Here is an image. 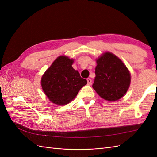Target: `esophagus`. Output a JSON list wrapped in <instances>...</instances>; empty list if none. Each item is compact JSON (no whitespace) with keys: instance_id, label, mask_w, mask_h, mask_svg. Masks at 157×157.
<instances>
[{"instance_id":"obj_1","label":"esophagus","mask_w":157,"mask_h":157,"mask_svg":"<svg viewBox=\"0 0 157 157\" xmlns=\"http://www.w3.org/2000/svg\"><path fill=\"white\" fill-rule=\"evenodd\" d=\"M87 82L88 85H91L92 84V80L90 78H87Z\"/></svg>"}]
</instances>
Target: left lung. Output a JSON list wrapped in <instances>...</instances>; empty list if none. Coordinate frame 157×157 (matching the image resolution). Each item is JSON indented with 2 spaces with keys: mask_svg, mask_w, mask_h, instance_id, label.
I'll list each match as a JSON object with an SVG mask.
<instances>
[{
  "mask_svg": "<svg viewBox=\"0 0 157 157\" xmlns=\"http://www.w3.org/2000/svg\"><path fill=\"white\" fill-rule=\"evenodd\" d=\"M95 73L92 87L105 100H118L129 88L131 78L129 71L119 58L110 52L103 54L97 59Z\"/></svg>",
  "mask_w": 157,
  "mask_h": 157,
  "instance_id": "8db88e82",
  "label": "left lung"
}]
</instances>
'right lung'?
Instances as JSON below:
<instances>
[{
  "mask_svg": "<svg viewBox=\"0 0 157 157\" xmlns=\"http://www.w3.org/2000/svg\"><path fill=\"white\" fill-rule=\"evenodd\" d=\"M73 59L67 56L57 58L41 78L43 91L50 100L59 105H65L77 96L79 90L87 84L72 65Z\"/></svg>",
  "mask_w": 157,
  "mask_h": 157,
  "instance_id": "add662e5",
  "label": "right lung"
}]
</instances>
